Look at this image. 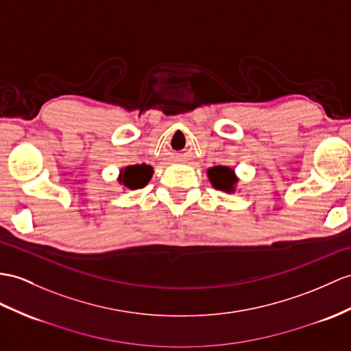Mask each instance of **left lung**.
I'll list each match as a JSON object with an SVG mask.
<instances>
[{"label": "left lung", "instance_id": "8db88e82", "mask_svg": "<svg viewBox=\"0 0 351 351\" xmlns=\"http://www.w3.org/2000/svg\"><path fill=\"white\" fill-rule=\"evenodd\" d=\"M210 182L213 187H216L219 191L223 192H234L235 191V184L238 182V178L235 176V171L229 167L223 165H217L213 167L207 171Z\"/></svg>", "mask_w": 351, "mask_h": 351}]
</instances>
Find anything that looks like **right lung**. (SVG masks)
<instances>
[{
  "label": "right lung",
  "instance_id": "obj_1",
  "mask_svg": "<svg viewBox=\"0 0 351 351\" xmlns=\"http://www.w3.org/2000/svg\"><path fill=\"white\" fill-rule=\"evenodd\" d=\"M153 176V168L150 165H130L121 169L119 182H121L128 189H141L146 186Z\"/></svg>",
  "mask_w": 351,
  "mask_h": 351
}]
</instances>
